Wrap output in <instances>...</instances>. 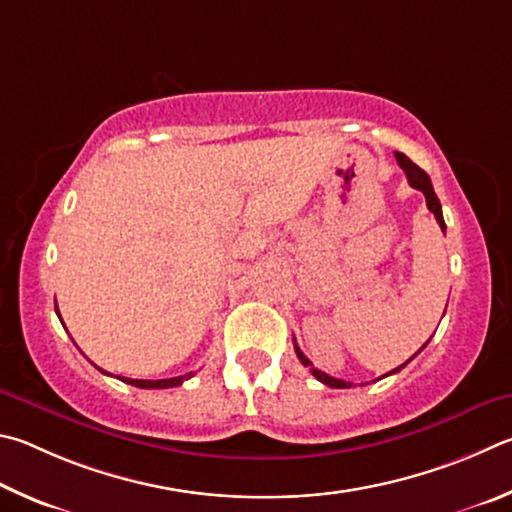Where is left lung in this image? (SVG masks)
Segmentation results:
<instances>
[{
	"mask_svg": "<svg viewBox=\"0 0 512 512\" xmlns=\"http://www.w3.org/2000/svg\"><path fill=\"white\" fill-rule=\"evenodd\" d=\"M396 159H398V164H400V168L405 170V175H407V179H409V184L416 188V191H423V195H425V202H427V209L434 213V218H436V222L441 224V229H443V233H445V220H443V211H441V202H438V197H436V193H434V186H432V179H429V175L425 173L423 168H418L414 161H411L407 155H402V152H396ZM429 344V342H427ZM425 344V346H427ZM423 346V348H425ZM423 348H420V351H423ZM294 351H297V357L301 360V364L303 366H310V371H312V375H315V378L319 380V382H324L326 387H333V389H351L353 387V382H346V380H337V378H333V375H328V373H324V371H319V369H315V366H312V362L308 360L306 355L301 353V348L297 346V342H294ZM418 351V353H420ZM416 353V355H418ZM414 355V357H416ZM414 357H409V360L405 362V364H400L398 369H393L391 373H398L400 369H405V366L414 360ZM391 373H387V375H391Z\"/></svg>",
	"mask_w": 512,
	"mask_h": 512,
	"instance_id": "1",
	"label": "left lung"
}]
</instances>
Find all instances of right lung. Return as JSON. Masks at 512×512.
I'll return each mask as SVG.
<instances>
[{
	"label": "right lung",
	"instance_id": "1",
	"mask_svg": "<svg viewBox=\"0 0 512 512\" xmlns=\"http://www.w3.org/2000/svg\"><path fill=\"white\" fill-rule=\"evenodd\" d=\"M56 312H58V303H56ZM58 317H60V312H58ZM188 378H193V373L179 375V378H166V380H132V378H121V375H119L121 382H128V384H132V387H139V389H170V387H179V384H182Z\"/></svg>",
	"mask_w": 512,
	"mask_h": 512
}]
</instances>
